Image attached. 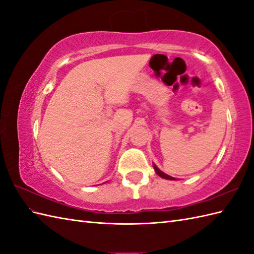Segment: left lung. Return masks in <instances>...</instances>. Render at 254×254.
Returning a JSON list of instances; mask_svg holds the SVG:
<instances>
[{
  "label": "left lung",
  "mask_w": 254,
  "mask_h": 254,
  "mask_svg": "<svg viewBox=\"0 0 254 254\" xmlns=\"http://www.w3.org/2000/svg\"><path fill=\"white\" fill-rule=\"evenodd\" d=\"M153 167H154V170H155V172H156V174H157L159 177H161V178H163V179H166V180H177L176 179V178H174V177H171V176H168V175H166L165 174V172H163V171H161L159 168H158V167L157 166H156L155 164L153 165Z\"/></svg>",
  "instance_id": "left-lung-1"
}]
</instances>
